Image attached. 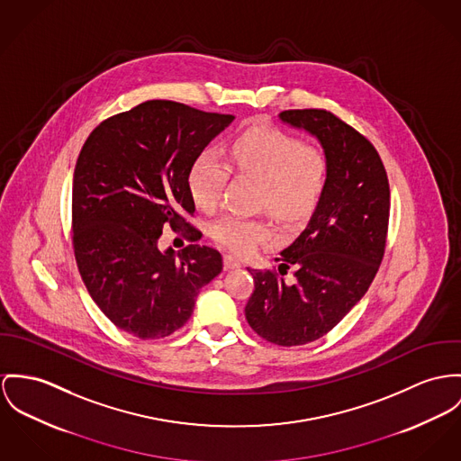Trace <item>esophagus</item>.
<instances>
[{
    "instance_id": "obj_1",
    "label": "esophagus",
    "mask_w": 461,
    "mask_h": 461,
    "mask_svg": "<svg viewBox=\"0 0 461 461\" xmlns=\"http://www.w3.org/2000/svg\"><path fill=\"white\" fill-rule=\"evenodd\" d=\"M222 261H224V270H235V268H240V261H239L235 256H231V254H224Z\"/></svg>"
}]
</instances>
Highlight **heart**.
<instances>
[{"label":"heart","instance_id":"b5f03b06","mask_svg":"<svg viewBox=\"0 0 461 461\" xmlns=\"http://www.w3.org/2000/svg\"><path fill=\"white\" fill-rule=\"evenodd\" d=\"M231 168L259 180V203L284 222L298 224L316 211L328 180L326 154L316 147L274 130L254 128L242 133L230 147ZM230 177L228 165L213 150H203L193 161L187 187L194 205L211 212ZM221 246L248 254L272 239V228L263 219L222 215L211 226Z\"/></svg>","mask_w":461,"mask_h":461}]
</instances>
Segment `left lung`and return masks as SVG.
I'll return each mask as SVG.
<instances>
[{
  "label": "left lung",
  "mask_w": 461,
  "mask_h": 461,
  "mask_svg": "<svg viewBox=\"0 0 461 461\" xmlns=\"http://www.w3.org/2000/svg\"><path fill=\"white\" fill-rule=\"evenodd\" d=\"M279 119L316 137L328 159L316 211L277 258L279 273L293 266L297 281L285 284L274 270L248 268L254 279L249 326L261 339L291 348L326 335L370 287L386 249L390 184L375 147L331 112L284 110Z\"/></svg>",
  "instance_id": "1"
}]
</instances>
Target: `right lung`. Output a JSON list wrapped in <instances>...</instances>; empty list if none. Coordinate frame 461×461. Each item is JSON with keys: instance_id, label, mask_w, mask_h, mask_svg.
Instances as JSON below:
<instances>
[{"instance_id": "obj_1", "label": "right lung", "mask_w": 461, "mask_h": 461, "mask_svg": "<svg viewBox=\"0 0 461 461\" xmlns=\"http://www.w3.org/2000/svg\"><path fill=\"white\" fill-rule=\"evenodd\" d=\"M233 115L150 100L108 117L84 143L73 174L71 226L80 277L100 311L142 340L191 318L196 296L222 270L212 248L161 250L165 224L198 230L187 174Z\"/></svg>"}]
</instances>
